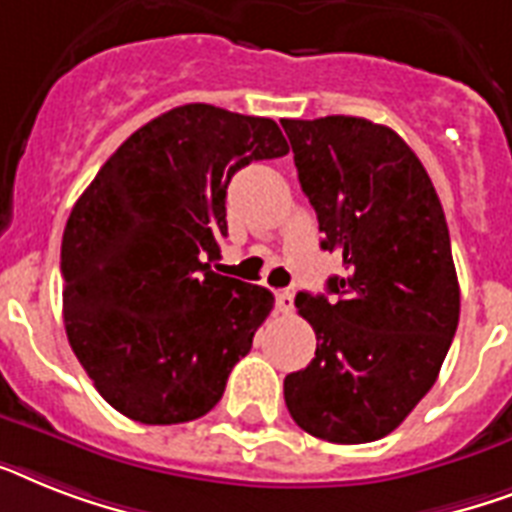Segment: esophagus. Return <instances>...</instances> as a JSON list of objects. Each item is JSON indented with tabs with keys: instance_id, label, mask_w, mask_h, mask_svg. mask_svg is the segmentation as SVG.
I'll return each instance as SVG.
<instances>
[{
	"instance_id": "1",
	"label": "esophagus",
	"mask_w": 512,
	"mask_h": 512,
	"mask_svg": "<svg viewBox=\"0 0 512 512\" xmlns=\"http://www.w3.org/2000/svg\"><path fill=\"white\" fill-rule=\"evenodd\" d=\"M276 307L281 313H292L294 310V294L292 292H278L276 294Z\"/></svg>"
}]
</instances>
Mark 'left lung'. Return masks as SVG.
I'll return each instance as SVG.
<instances>
[{"instance_id": "obj_1", "label": "left lung", "mask_w": 512, "mask_h": 512, "mask_svg": "<svg viewBox=\"0 0 512 512\" xmlns=\"http://www.w3.org/2000/svg\"><path fill=\"white\" fill-rule=\"evenodd\" d=\"M321 247L344 276L294 305L318 347L284 378V400L307 434L336 444L392 434L426 397L460 318L450 231L429 173L392 128L328 115L281 120Z\"/></svg>"}]
</instances>
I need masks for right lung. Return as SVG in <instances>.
<instances>
[{"label":"right lung","mask_w":512,"mask_h":512,"mask_svg":"<svg viewBox=\"0 0 512 512\" xmlns=\"http://www.w3.org/2000/svg\"><path fill=\"white\" fill-rule=\"evenodd\" d=\"M289 152L281 128L213 105L162 112L78 197L62 234L68 342L97 392L147 426L210 413L273 310L263 286L220 276L226 189Z\"/></svg>","instance_id":"add662e5"}]
</instances>
